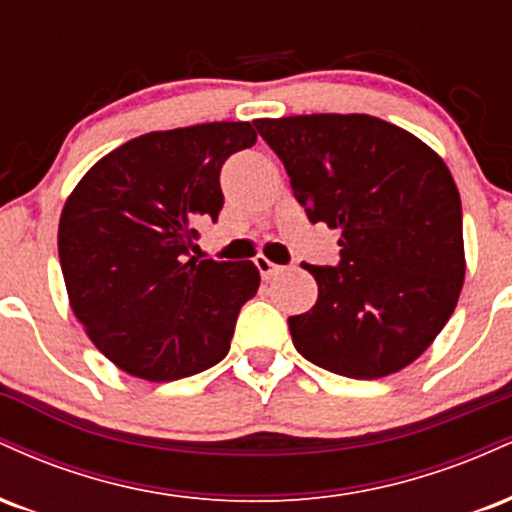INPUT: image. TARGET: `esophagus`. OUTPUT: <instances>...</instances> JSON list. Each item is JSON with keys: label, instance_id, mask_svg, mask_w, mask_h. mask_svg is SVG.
I'll return each instance as SVG.
<instances>
[{"label": "esophagus", "instance_id": "1", "mask_svg": "<svg viewBox=\"0 0 512 512\" xmlns=\"http://www.w3.org/2000/svg\"><path fill=\"white\" fill-rule=\"evenodd\" d=\"M255 264H257V269H260L262 279H272V276H276L281 272V269H284V267H279V264H274L272 260H267L264 255H257Z\"/></svg>", "mask_w": 512, "mask_h": 512}]
</instances>
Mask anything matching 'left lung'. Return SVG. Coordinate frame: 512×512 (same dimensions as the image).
I'll return each mask as SVG.
<instances>
[{"instance_id":"left-lung-1","label":"left lung","mask_w":512,"mask_h":512,"mask_svg":"<svg viewBox=\"0 0 512 512\" xmlns=\"http://www.w3.org/2000/svg\"><path fill=\"white\" fill-rule=\"evenodd\" d=\"M308 219L339 228L337 267L303 264L317 303L289 317L315 366L375 380L414 363L450 320L464 284L462 204L448 166L373 115L255 120Z\"/></svg>"}]
</instances>
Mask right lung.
Wrapping results in <instances>:
<instances>
[{
  "label": "right lung",
  "instance_id": "right-lung-1",
  "mask_svg": "<svg viewBox=\"0 0 512 512\" xmlns=\"http://www.w3.org/2000/svg\"><path fill=\"white\" fill-rule=\"evenodd\" d=\"M250 122L149 132L103 156L64 202L60 264L96 349L151 383L202 373L231 349L260 289L250 260H197V223L223 207L221 166L250 149Z\"/></svg>",
  "mask_w": 512,
  "mask_h": 512
}]
</instances>
